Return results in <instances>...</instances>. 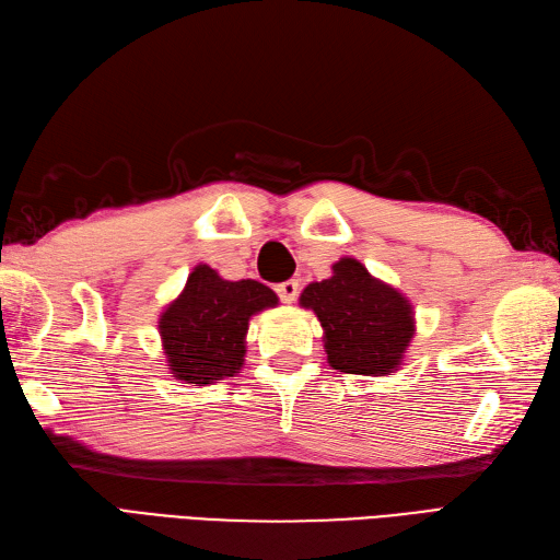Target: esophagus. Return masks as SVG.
<instances>
[{"label": "esophagus", "instance_id": "34e87169", "mask_svg": "<svg viewBox=\"0 0 560 560\" xmlns=\"http://www.w3.org/2000/svg\"><path fill=\"white\" fill-rule=\"evenodd\" d=\"M276 292H278L282 304H294L296 296H299V280H284V282H280L278 288H276Z\"/></svg>", "mask_w": 560, "mask_h": 560}]
</instances>
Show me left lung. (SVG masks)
Listing matches in <instances>:
<instances>
[{
  "instance_id": "1",
  "label": "left lung",
  "mask_w": 560,
  "mask_h": 560,
  "mask_svg": "<svg viewBox=\"0 0 560 560\" xmlns=\"http://www.w3.org/2000/svg\"><path fill=\"white\" fill-rule=\"evenodd\" d=\"M299 304L318 316L327 363L339 373L377 377L399 371L416 335L408 299L349 256L332 266L330 278L311 282Z\"/></svg>"
}]
</instances>
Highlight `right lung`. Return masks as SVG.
Masks as SVG:
<instances>
[{
	"label": "right lung",
	"instance_id": "obj_1",
	"mask_svg": "<svg viewBox=\"0 0 560 560\" xmlns=\"http://www.w3.org/2000/svg\"><path fill=\"white\" fill-rule=\"evenodd\" d=\"M278 306L264 282L223 280L207 264L197 266L180 296L159 316V332L171 375L187 385H213L242 371L249 318Z\"/></svg>",
	"mask_w": 560,
	"mask_h": 560
}]
</instances>
